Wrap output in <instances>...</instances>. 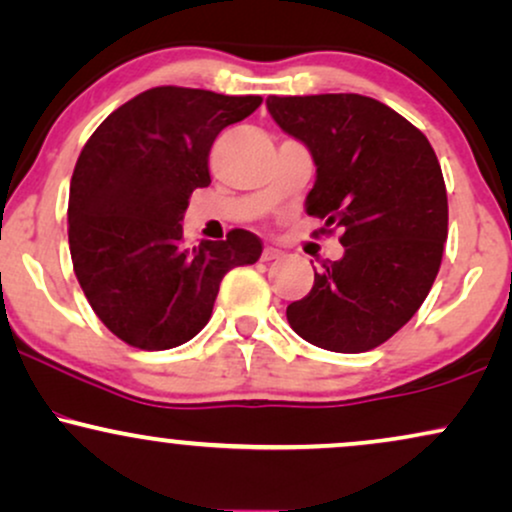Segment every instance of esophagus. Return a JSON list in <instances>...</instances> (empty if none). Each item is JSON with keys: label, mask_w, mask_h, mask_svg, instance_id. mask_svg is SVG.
<instances>
[{"label": "esophagus", "mask_w": 512, "mask_h": 512, "mask_svg": "<svg viewBox=\"0 0 512 512\" xmlns=\"http://www.w3.org/2000/svg\"><path fill=\"white\" fill-rule=\"evenodd\" d=\"M278 255H281V250L274 248V245H264V250H262V260H264V262L276 260Z\"/></svg>", "instance_id": "34e87169"}]
</instances>
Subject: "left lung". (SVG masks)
<instances>
[{
	"instance_id": "left-lung-1",
	"label": "left lung",
	"mask_w": 512,
	"mask_h": 512,
	"mask_svg": "<svg viewBox=\"0 0 512 512\" xmlns=\"http://www.w3.org/2000/svg\"><path fill=\"white\" fill-rule=\"evenodd\" d=\"M276 125L312 151L307 215L340 231L345 255L314 271L286 309L312 345L359 354L383 345L418 312L449 234L442 167L428 137L385 103L361 94L269 96Z\"/></svg>"
}]
</instances>
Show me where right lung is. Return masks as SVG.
<instances>
[{"label": "right lung", "mask_w": 512, "mask_h": 512, "mask_svg": "<svg viewBox=\"0 0 512 512\" xmlns=\"http://www.w3.org/2000/svg\"><path fill=\"white\" fill-rule=\"evenodd\" d=\"M260 103L153 87L84 144L70 179V257L94 314L127 345L160 352L189 342L210 321L226 271L260 260L262 241L250 231L186 248L181 226L193 189L210 184L217 134Z\"/></svg>", "instance_id": "obj_1"}]
</instances>
